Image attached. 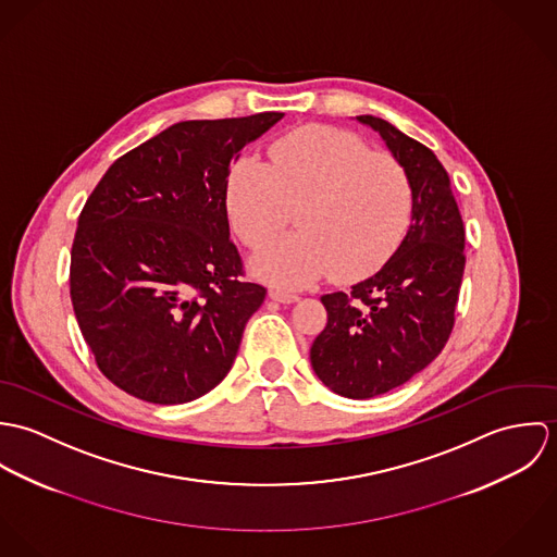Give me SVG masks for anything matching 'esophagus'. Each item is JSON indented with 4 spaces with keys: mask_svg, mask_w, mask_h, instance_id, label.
<instances>
[{
    "mask_svg": "<svg viewBox=\"0 0 557 557\" xmlns=\"http://www.w3.org/2000/svg\"><path fill=\"white\" fill-rule=\"evenodd\" d=\"M270 298H272V300H276V302H283V305H292V302H296V300H298V296H296V294L285 292V289H270Z\"/></svg>",
    "mask_w": 557,
    "mask_h": 557,
    "instance_id": "obj_1",
    "label": "esophagus"
}]
</instances>
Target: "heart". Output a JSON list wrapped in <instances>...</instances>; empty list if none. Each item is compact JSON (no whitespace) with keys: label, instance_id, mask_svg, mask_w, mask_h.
<instances>
[{"label":"heart","instance_id":"heart-1","mask_svg":"<svg viewBox=\"0 0 557 557\" xmlns=\"http://www.w3.org/2000/svg\"><path fill=\"white\" fill-rule=\"evenodd\" d=\"M407 169L354 133L309 126L283 135L270 164L244 157L227 177V212L242 242L257 248L301 206L299 232L263 246L252 270L278 287H302L332 274L358 281L377 272L413 221Z\"/></svg>","mask_w":557,"mask_h":557}]
</instances>
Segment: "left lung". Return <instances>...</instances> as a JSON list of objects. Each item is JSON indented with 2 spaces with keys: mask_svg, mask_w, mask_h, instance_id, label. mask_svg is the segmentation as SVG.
<instances>
[{
  "mask_svg": "<svg viewBox=\"0 0 557 557\" xmlns=\"http://www.w3.org/2000/svg\"><path fill=\"white\" fill-rule=\"evenodd\" d=\"M358 120L382 135L413 184V221L393 259L349 294L321 296L327 323L311 347L319 380L336 395H384L444 349L466 270V227L437 157L375 115Z\"/></svg>",
  "mask_w": 557,
  "mask_h": 557,
  "instance_id": "left-lung-1",
  "label": "left lung"
}]
</instances>
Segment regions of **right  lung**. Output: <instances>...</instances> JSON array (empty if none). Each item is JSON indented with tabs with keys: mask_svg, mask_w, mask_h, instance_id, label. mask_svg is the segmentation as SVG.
<instances>
[{
	"mask_svg": "<svg viewBox=\"0 0 557 557\" xmlns=\"http://www.w3.org/2000/svg\"><path fill=\"white\" fill-rule=\"evenodd\" d=\"M281 117L177 122L115 160L87 197L71 300L100 373L124 393L177 405L230 373L268 289L244 278L227 177Z\"/></svg>",
	"mask_w": 557,
	"mask_h": 557,
	"instance_id": "1",
	"label": "right lung"
}]
</instances>
